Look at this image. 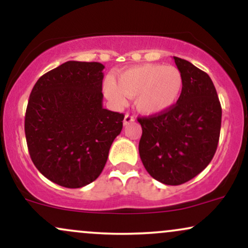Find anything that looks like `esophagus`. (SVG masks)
Here are the masks:
<instances>
[{
    "instance_id": "obj_1",
    "label": "esophagus",
    "mask_w": 248,
    "mask_h": 248,
    "mask_svg": "<svg viewBox=\"0 0 248 248\" xmlns=\"http://www.w3.org/2000/svg\"><path fill=\"white\" fill-rule=\"evenodd\" d=\"M135 121V119H134V116L133 115H130V114H127L124 115V126H127V124H129L130 122H134Z\"/></svg>"
}]
</instances>
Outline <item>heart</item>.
<instances>
[{"mask_svg":"<svg viewBox=\"0 0 248 248\" xmlns=\"http://www.w3.org/2000/svg\"><path fill=\"white\" fill-rule=\"evenodd\" d=\"M183 91V77L177 67L162 64H142L116 73L115 80L104 84L107 99L116 107L126 105L127 96L143 114H157L176 104Z\"/></svg>","mask_w":248,"mask_h":248,"instance_id":"heart-1","label":"heart"}]
</instances>
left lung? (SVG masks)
I'll list each match as a JSON object with an SVG mask.
<instances>
[{
  "instance_id": "obj_1",
  "label": "left lung",
  "mask_w": 248,
  "mask_h": 248,
  "mask_svg": "<svg viewBox=\"0 0 248 248\" xmlns=\"http://www.w3.org/2000/svg\"><path fill=\"white\" fill-rule=\"evenodd\" d=\"M183 77L177 102L158 114L139 118V153L149 175L167 186H179L203 171L217 150L221 106L207 73L173 57Z\"/></svg>"
}]
</instances>
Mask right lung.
I'll return each mask as SVG.
<instances>
[{
    "label": "right lung",
    "instance_id": "add662e5",
    "mask_svg": "<svg viewBox=\"0 0 248 248\" xmlns=\"http://www.w3.org/2000/svg\"><path fill=\"white\" fill-rule=\"evenodd\" d=\"M100 62H66L33 86L24 130L30 157L47 179L77 189L99 177L124 115L102 107Z\"/></svg>",
    "mask_w": 248,
    "mask_h": 248
}]
</instances>
